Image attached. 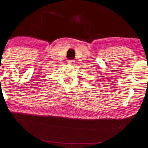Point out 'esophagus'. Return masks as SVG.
<instances>
[{
	"label": "esophagus",
	"instance_id": "34e87169",
	"mask_svg": "<svg viewBox=\"0 0 148 148\" xmlns=\"http://www.w3.org/2000/svg\"><path fill=\"white\" fill-rule=\"evenodd\" d=\"M74 60H68V64H73L74 63Z\"/></svg>",
	"mask_w": 148,
	"mask_h": 148
}]
</instances>
